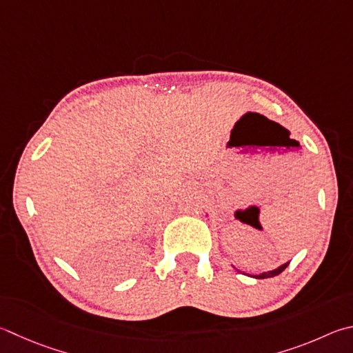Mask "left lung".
I'll list each match as a JSON object with an SVG mask.
<instances>
[{
  "label": "left lung",
  "instance_id": "8db88e82",
  "mask_svg": "<svg viewBox=\"0 0 353 353\" xmlns=\"http://www.w3.org/2000/svg\"><path fill=\"white\" fill-rule=\"evenodd\" d=\"M287 265H288V262H287V264H283L281 267H278V268H274V270H272V272H264V273H259V274H250V276L256 278V279H265V278L278 276L279 273H283L285 270Z\"/></svg>",
  "mask_w": 353,
  "mask_h": 353
}]
</instances>
